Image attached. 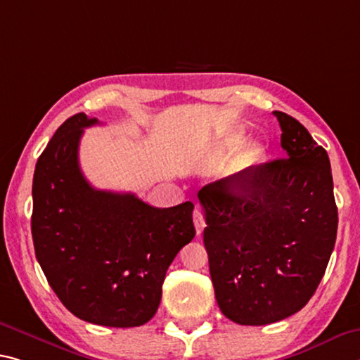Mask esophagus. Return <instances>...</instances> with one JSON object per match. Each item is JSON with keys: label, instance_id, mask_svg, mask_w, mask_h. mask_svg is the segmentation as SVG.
<instances>
[{"label": "esophagus", "instance_id": "esophagus-1", "mask_svg": "<svg viewBox=\"0 0 360 360\" xmlns=\"http://www.w3.org/2000/svg\"><path fill=\"white\" fill-rule=\"evenodd\" d=\"M193 224H195V231H197V236H200L203 227H205V221H203V216L198 210L193 211Z\"/></svg>", "mask_w": 360, "mask_h": 360}]
</instances>
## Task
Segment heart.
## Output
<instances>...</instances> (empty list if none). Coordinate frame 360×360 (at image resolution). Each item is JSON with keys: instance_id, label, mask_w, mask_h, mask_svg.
Returning <instances> with one entry per match:
<instances>
[{"instance_id": "obj_1", "label": "heart", "mask_w": 360, "mask_h": 360, "mask_svg": "<svg viewBox=\"0 0 360 360\" xmlns=\"http://www.w3.org/2000/svg\"><path fill=\"white\" fill-rule=\"evenodd\" d=\"M243 141H245V134L242 131H233V133L227 136V138L218 146V149L214 150L213 158L216 162H218V160H224L227 155H231V153L236 152L238 147L243 144ZM264 153H266V149L261 142H252V144L243 147V149L237 153L236 160H233L232 174L233 176L247 174L248 171H252L255 167H258V165L262 162Z\"/></svg>"}]
</instances>
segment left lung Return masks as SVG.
I'll return each mask as SVG.
<instances>
[{
    "instance_id": "1",
    "label": "left lung",
    "mask_w": 360,
    "mask_h": 360,
    "mask_svg": "<svg viewBox=\"0 0 360 360\" xmlns=\"http://www.w3.org/2000/svg\"><path fill=\"white\" fill-rule=\"evenodd\" d=\"M283 158L255 167L233 186H205L203 243L221 312L240 325L293 316L321 283L333 252L338 208L327 150L303 124L274 112Z\"/></svg>"
}]
</instances>
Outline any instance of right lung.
Instances as JSON below:
<instances>
[{"label":"right lung","instance_id":"add662e5","mask_svg":"<svg viewBox=\"0 0 360 360\" xmlns=\"http://www.w3.org/2000/svg\"><path fill=\"white\" fill-rule=\"evenodd\" d=\"M77 113L60 124L33 174L32 237L51 288L73 316L104 327H139L155 316L171 262L195 237L193 203L155 208L134 193L98 191L78 163Z\"/></svg>","mask_w":360,"mask_h":360}]
</instances>
